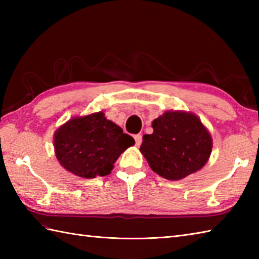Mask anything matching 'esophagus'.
Wrapping results in <instances>:
<instances>
[{"mask_svg": "<svg viewBox=\"0 0 259 259\" xmlns=\"http://www.w3.org/2000/svg\"><path fill=\"white\" fill-rule=\"evenodd\" d=\"M134 138H135V141H136V146L139 147L141 145V142H142V136L141 135H136Z\"/></svg>", "mask_w": 259, "mask_h": 259, "instance_id": "esophagus-1", "label": "esophagus"}]
</instances>
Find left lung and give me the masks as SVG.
<instances>
[{"mask_svg":"<svg viewBox=\"0 0 259 259\" xmlns=\"http://www.w3.org/2000/svg\"><path fill=\"white\" fill-rule=\"evenodd\" d=\"M153 133L142 137L140 151L150 168L168 180L200 170L210 157L212 139L196 114L166 111L152 121Z\"/></svg>","mask_w":259,"mask_h":259,"instance_id":"8db88e82","label":"left lung"}]
</instances>
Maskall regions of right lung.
Masks as SVG:
<instances>
[{
  "instance_id": "obj_1",
  "label": "right lung",
  "mask_w": 259,
  "mask_h": 259,
  "mask_svg": "<svg viewBox=\"0 0 259 259\" xmlns=\"http://www.w3.org/2000/svg\"><path fill=\"white\" fill-rule=\"evenodd\" d=\"M135 145L131 136L102 111L75 117L54 134V150L60 164L85 179L107 176L126 148Z\"/></svg>"
}]
</instances>
